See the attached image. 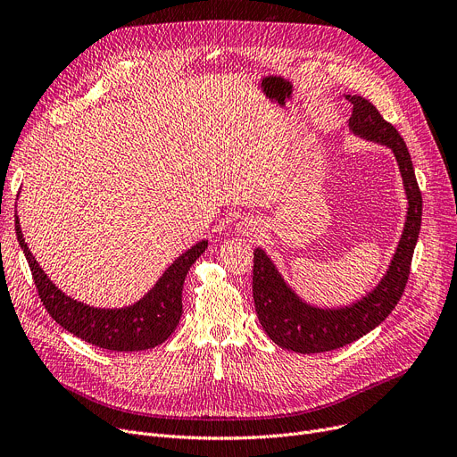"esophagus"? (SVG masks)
<instances>
[{"label": "esophagus", "mask_w": 457, "mask_h": 457, "mask_svg": "<svg viewBox=\"0 0 457 457\" xmlns=\"http://www.w3.org/2000/svg\"><path fill=\"white\" fill-rule=\"evenodd\" d=\"M241 231H243V235H246V237H255V235H257L255 224H245V226L241 228Z\"/></svg>", "instance_id": "obj_1"}]
</instances>
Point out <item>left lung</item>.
Here are the masks:
<instances>
[{"label":"left lung","instance_id":"8db88e82","mask_svg":"<svg viewBox=\"0 0 457 457\" xmlns=\"http://www.w3.org/2000/svg\"><path fill=\"white\" fill-rule=\"evenodd\" d=\"M346 100L353 105L348 120L350 131L359 138L391 148L398 162L407 198L405 222L387 272L361 300L337 309H324L302 300L283 279L267 252L255 248L252 289L257 319L278 346L296 353H320L343 348L386 320L403 293L419 241L422 195L403 138L395 126L381 118L369 100L350 94H346Z\"/></svg>","mask_w":457,"mask_h":457}]
</instances>
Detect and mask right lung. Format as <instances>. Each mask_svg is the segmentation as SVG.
Returning a JSON list of instances; mask_svg holds the SVG:
<instances>
[{
	"instance_id": "1",
	"label": "right lung",
	"mask_w": 457,
	"mask_h": 457,
	"mask_svg": "<svg viewBox=\"0 0 457 457\" xmlns=\"http://www.w3.org/2000/svg\"><path fill=\"white\" fill-rule=\"evenodd\" d=\"M14 222L20 248L26 253L38 296L47 313L66 331L74 333L85 343L112 352L148 350L170 337L183 313L181 291L187 272L207 248V241L190 246L162 272L152 289L135 303L105 309L83 303L64 295L40 269L26 238H23L18 216Z\"/></svg>"
}]
</instances>
